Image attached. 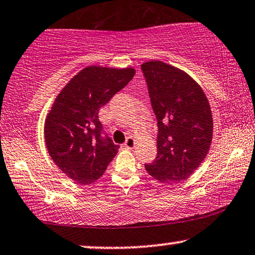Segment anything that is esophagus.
Listing matches in <instances>:
<instances>
[{"label": "esophagus", "mask_w": 255, "mask_h": 255, "mask_svg": "<svg viewBox=\"0 0 255 255\" xmlns=\"http://www.w3.org/2000/svg\"><path fill=\"white\" fill-rule=\"evenodd\" d=\"M124 146L126 147V148H129V149H131V148H134V146H135V141H134V138L131 137V136H128L127 138H126V141H125V144Z\"/></svg>", "instance_id": "1"}]
</instances>
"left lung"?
<instances>
[{
	"mask_svg": "<svg viewBox=\"0 0 255 255\" xmlns=\"http://www.w3.org/2000/svg\"><path fill=\"white\" fill-rule=\"evenodd\" d=\"M157 121V155L144 168L161 182L191 176L207 155L213 118L204 90L188 74L161 61L141 64Z\"/></svg>",
	"mask_w": 255,
	"mask_h": 255,
	"instance_id": "obj_1",
	"label": "left lung"
}]
</instances>
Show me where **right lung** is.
Segmentation results:
<instances>
[{"instance_id":"obj_1","label":"right lung","mask_w":255,"mask_h":255,"mask_svg":"<svg viewBox=\"0 0 255 255\" xmlns=\"http://www.w3.org/2000/svg\"><path fill=\"white\" fill-rule=\"evenodd\" d=\"M133 68L90 66L61 90L44 124L48 153L73 181L89 185L106 172L119 147L105 133L99 111L133 79Z\"/></svg>"}]
</instances>
